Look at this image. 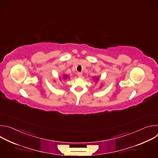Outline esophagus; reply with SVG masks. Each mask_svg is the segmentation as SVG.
I'll list each match as a JSON object with an SVG mask.
<instances>
[{"label":"esophagus","instance_id":"1","mask_svg":"<svg viewBox=\"0 0 158 158\" xmlns=\"http://www.w3.org/2000/svg\"><path fill=\"white\" fill-rule=\"evenodd\" d=\"M77 76L79 77H81L82 76V73H77Z\"/></svg>","mask_w":158,"mask_h":158}]
</instances>
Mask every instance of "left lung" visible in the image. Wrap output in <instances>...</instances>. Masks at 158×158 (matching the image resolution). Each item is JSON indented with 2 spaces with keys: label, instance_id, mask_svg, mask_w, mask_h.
I'll return each mask as SVG.
<instances>
[{
  "label": "left lung",
  "instance_id": "obj_1",
  "mask_svg": "<svg viewBox=\"0 0 158 158\" xmlns=\"http://www.w3.org/2000/svg\"><path fill=\"white\" fill-rule=\"evenodd\" d=\"M97 81H98V79H97Z\"/></svg>",
  "mask_w": 158,
  "mask_h": 158
}]
</instances>
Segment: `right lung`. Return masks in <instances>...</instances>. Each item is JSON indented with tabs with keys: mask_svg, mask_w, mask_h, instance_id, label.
I'll use <instances>...</instances> for the list:
<instances>
[{
	"mask_svg": "<svg viewBox=\"0 0 158 158\" xmlns=\"http://www.w3.org/2000/svg\"><path fill=\"white\" fill-rule=\"evenodd\" d=\"M66 77H67L66 76H64V79H65Z\"/></svg>",
	"mask_w": 158,
	"mask_h": 158,
	"instance_id": "1",
	"label": "right lung"
}]
</instances>
